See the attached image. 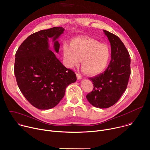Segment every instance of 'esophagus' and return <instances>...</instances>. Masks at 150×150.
Segmentation results:
<instances>
[{
    "label": "esophagus",
    "mask_w": 150,
    "mask_h": 150,
    "mask_svg": "<svg viewBox=\"0 0 150 150\" xmlns=\"http://www.w3.org/2000/svg\"><path fill=\"white\" fill-rule=\"evenodd\" d=\"M76 77H77V79H78V80H79V79H81L82 78V76H81L79 74L76 73Z\"/></svg>",
    "instance_id": "obj_1"
}]
</instances>
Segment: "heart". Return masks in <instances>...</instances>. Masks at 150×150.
Returning <instances> with one entry per match:
<instances>
[{
	"label": "heart",
	"mask_w": 150,
	"mask_h": 150,
	"mask_svg": "<svg viewBox=\"0 0 150 150\" xmlns=\"http://www.w3.org/2000/svg\"><path fill=\"white\" fill-rule=\"evenodd\" d=\"M63 57L67 67H76L81 59L83 71L90 75H96L108 68L111 59V50L108 45L95 39L78 37L71 41L70 46L64 45Z\"/></svg>",
	"instance_id": "b5f03b06"
}]
</instances>
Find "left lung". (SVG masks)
I'll use <instances>...</instances> for the list:
<instances>
[{
  "instance_id": "left-lung-1",
  "label": "left lung",
  "mask_w": 150,
  "mask_h": 150,
  "mask_svg": "<svg viewBox=\"0 0 150 150\" xmlns=\"http://www.w3.org/2000/svg\"><path fill=\"white\" fill-rule=\"evenodd\" d=\"M111 45V60L104 72L89 79L93 90L87 96L89 103L96 108L105 109L114 105L126 89L131 75L129 53L116 35L103 30Z\"/></svg>"
}]
</instances>
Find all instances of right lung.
<instances>
[{"mask_svg": "<svg viewBox=\"0 0 150 150\" xmlns=\"http://www.w3.org/2000/svg\"><path fill=\"white\" fill-rule=\"evenodd\" d=\"M63 28L53 27L29 35L15 54L14 74L18 86L35 108L52 109L65 96L66 88L76 81V74L67 69L50 50L49 38H53L54 50L59 52L57 39Z\"/></svg>", "mask_w": 150, "mask_h": 150, "instance_id": "add662e5", "label": "right lung"}]
</instances>
